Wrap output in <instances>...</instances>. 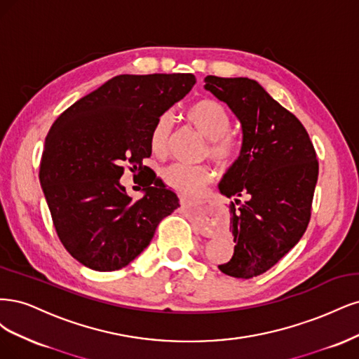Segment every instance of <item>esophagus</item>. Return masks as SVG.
Masks as SVG:
<instances>
[{
  "instance_id": "1",
  "label": "esophagus",
  "mask_w": 359,
  "mask_h": 359,
  "mask_svg": "<svg viewBox=\"0 0 359 359\" xmlns=\"http://www.w3.org/2000/svg\"><path fill=\"white\" fill-rule=\"evenodd\" d=\"M180 204H182V207H188L189 205V201L184 198V196H180ZM200 234L201 236H205V237H210V236H213V231H212V228H209V226H201L200 228Z\"/></svg>"
}]
</instances>
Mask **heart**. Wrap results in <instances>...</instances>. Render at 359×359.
<instances>
[{"instance_id": "1", "label": "heart", "mask_w": 359, "mask_h": 359, "mask_svg": "<svg viewBox=\"0 0 359 359\" xmlns=\"http://www.w3.org/2000/svg\"><path fill=\"white\" fill-rule=\"evenodd\" d=\"M184 119L207 138L204 155H209L217 165L228 167L238 156V142L229 130L231 118L224 104L210 98L194 101L184 110ZM171 122L167 114L159 116L150 130V147L154 154L164 155L168 149ZM163 179L170 188L184 195H196L212 179V170L207 165L172 164L163 171Z\"/></svg>"}]
</instances>
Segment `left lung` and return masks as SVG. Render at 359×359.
Listing matches in <instances>:
<instances>
[{"instance_id": "8db88e82", "label": "left lung", "mask_w": 359, "mask_h": 359, "mask_svg": "<svg viewBox=\"0 0 359 359\" xmlns=\"http://www.w3.org/2000/svg\"><path fill=\"white\" fill-rule=\"evenodd\" d=\"M204 88L233 110L241 123L238 158L219 191L246 201L231 203L234 253L222 273L250 279L270 270L306 233L319 175L313 143L291 111L257 80L207 76Z\"/></svg>"}]
</instances>
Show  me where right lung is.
<instances>
[{
	"label": "right lung",
	"instance_id": "1",
	"mask_svg": "<svg viewBox=\"0 0 359 359\" xmlns=\"http://www.w3.org/2000/svg\"><path fill=\"white\" fill-rule=\"evenodd\" d=\"M194 85V74H121L53 122L40 183L57 237L85 267L114 271L128 265L149 246L158 224L180 207L155 172L137 201L119 179L125 165L146 168L155 121Z\"/></svg>",
	"mask_w": 359,
	"mask_h": 359
}]
</instances>
